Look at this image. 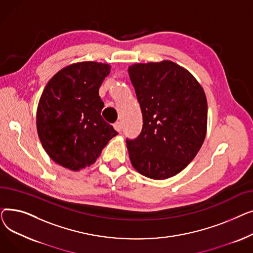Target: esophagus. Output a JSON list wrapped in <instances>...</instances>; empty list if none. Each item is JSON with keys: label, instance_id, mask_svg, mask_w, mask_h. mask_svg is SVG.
Segmentation results:
<instances>
[{"label": "esophagus", "instance_id": "1", "mask_svg": "<svg viewBox=\"0 0 253 253\" xmlns=\"http://www.w3.org/2000/svg\"><path fill=\"white\" fill-rule=\"evenodd\" d=\"M114 128L116 129V131L121 132L122 129H123V125H122L121 122H116V123L114 124Z\"/></svg>", "mask_w": 253, "mask_h": 253}]
</instances>
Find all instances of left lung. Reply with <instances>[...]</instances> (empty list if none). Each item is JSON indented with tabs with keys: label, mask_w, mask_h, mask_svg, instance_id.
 Segmentation results:
<instances>
[{
	"label": "left lung",
	"mask_w": 253,
	"mask_h": 253,
	"mask_svg": "<svg viewBox=\"0 0 253 253\" xmlns=\"http://www.w3.org/2000/svg\"><path fill=\"white\" fill-rule=\"evenodd\" d=\"M143 118L140 135L126 140L132 166L152 179H167L187 167L207 132V99L196 78L171 60L128 68Z\"/></svg>",
	"instance_id": "1"
}]
</instances>
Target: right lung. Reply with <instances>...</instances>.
I'll return each instance as SVG.
<instances>
[{
  "label": "right lung",
  "mask_w": 253,
  "mask_h": 253,
  "mask_svg": "<svg viewBox=\"0 0 253 253\" xmlns=\"http://www.w3.org/2000/svg\"><path fill=\"white\" fill-rule=\"evenodd\" d=\"M109 63L81 61L64 66L44 88L37 109L38 135L58 165L80 171L94 164L118 132L101 117L99 87Z\"/></svg>",
  "instance_id": "right-lung-1"
}]
</instances>
